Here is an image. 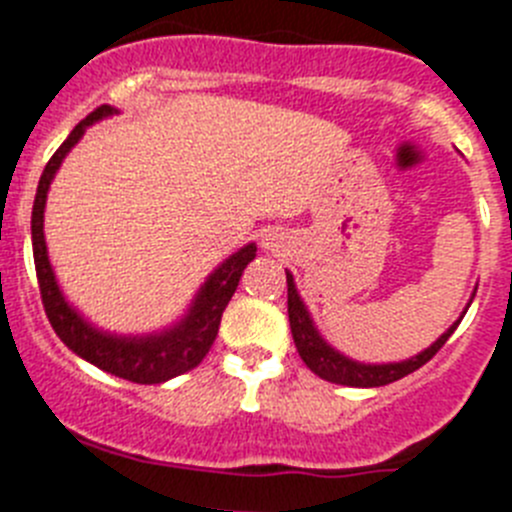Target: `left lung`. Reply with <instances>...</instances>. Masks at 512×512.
Returning <instances> with one entry per match:
<instances>
[{"mask_svg": "<svg viewBox=\"0 0 512 512\" xmlns=\"http://www.w3.org/2000/svg\"><path fill=\"white\" fill-rule=\"evenodd\" d=\"M286 281H288V322H291L296 350H299L301 361H304L311 371L317 373L319 379L332 381V384L361 386V389H368V386H386L391 384V381L404 379L407 373L425 366V363H428L430 358H433L443 345H446V340L453 335V330H456L461 322L459 319V322L453 324L451 330L443 332V335L438 337L428 350H422V353L417 355V358H412V361L386 363V366H366V363H355L350 361V358H345V355H340L337 350H332L322 337H319V332L314 330V324H311L304 301H301L299 293H296L291 273H286Z\"/></svg>", "mask_w": 512, "mask_h": 512, "instance_id": "obj_1", "label": "left lung"}]
</instances>
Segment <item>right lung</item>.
Returning <instances> with one entry per match:
<instances>
[{
  "instance_id": "add662e5",
  "label": "right lung",
  "mask_w": 512,
  "mask_h": 512,
  "mask_svg": "<svg viewBox=\"0 0 512 512\" xmlns=\"http://www.w3.org/2000/svg\"><path fill=\"white\" fill-rule=\"evenodd\" d=\"M110 113H115L110 105H100V108L92 110L84 121L74 126L69 139L48 159L41 182H38V193H35L33 203V221H30V226H33L35 273H38V288H41L43 309H46L48 322H51L53 332L61 337L66 348L82 355L84 361H90L92 366L113 373L118 379L133 381V384H162V381L175 379L180 373L190 371V368H195L206 358L213 340L219 335L221 314H224L226 304H229L234 291H237L244 268L255 260L257 247L255 244H247L244 250L231 255L208 278L190 314L177 324L175 330L151 337H115L105 335V332L95 330L92 324L84 322L77 311L66 304L59 286H56V278H53L46 252V239H43V208H46L48 185H51L53 175L59 170L61 159L66 157V151L82 139L84 128L90 126L92 121H100V118Z\"/></svg>"
}]
</instances>
